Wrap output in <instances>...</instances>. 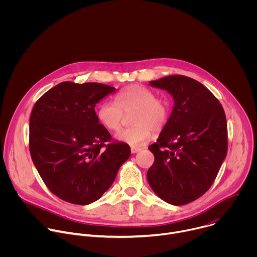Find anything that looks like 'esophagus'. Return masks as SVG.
<instances>
[{
  "instance_id": "34e87169",
  "label": "esophagus",
  "mask_w": 257,
  "mask_h": 257,
  "mask_svg": "<svg viewBox=\"0 0 257 257\" xmlns=\"http://www.w3.org/2000/svg\"><path fill=\"white\" fill-rule=\"evenodd\" d=\"M140 151H141L140 148H131V153L132 154H136V153H138Z\"/></svg>"
}]
</instances>
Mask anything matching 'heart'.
I'll use <instances>...</instances> for the list:
<instances>
[{
    "label": "heart",
    "mask_w": 257,
    "mask_h": 257,
    "mask_svg": "<svg viewBox=\"0 0 257 257\" xmlns=\"http://www.w3.org/2000/svg\"><path fill=\"white\" fill-rule=\"evenodd\" d=\"M116 101L104 100L97 108L99 122L108 130L120 129L125 114L132 115L134 126L120 130L115 137L133 148L148 142L153 131H162L169 122L171 103L166 97L157 96L152 89L133 84L116 94Z\"/></svg>",
    "instance_id": "heart-1"
}]
</instances>
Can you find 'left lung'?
Segmentation results:
<instances>
[{
    "label": "left lung",
    "mask_w": 257,
    "mask_h": 257,
    "mask_svg": "<svg viewBox=\"0 0 257 257\" xmlns=\"http://www.w3.org/2000/svg\"><path fill=\"white\" fill-rule=\"evenodd\" d=\"M172 94L175 105L156 143L148 171L152 189L163 200L184 205L202 196L212 185L228 151L225 111L200 82L184 75L151 81Z\"/></svg>",
    "instance_id": "8db88e82"
}]
</instances>
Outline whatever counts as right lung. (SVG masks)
Here are the masks:
<instances>
[{
  "label": "right lung",
  "mask_w": 257,
  "mask_h": 257,
  "mask_svg": "<svg viewBox=\"0 0 257 257\" xmlns=\"http://www.w3.org/2000/svg\"><path fill=\"white\" fill-rule=\"evenodd\" d=\"M115 87L96 82L59 83L35 102L29 152L49 190L73 204L97 200L129 159V145L99 124L95 104Z\"/></svg>",
  "instance_id": "obj_1"
}]
</instances>
